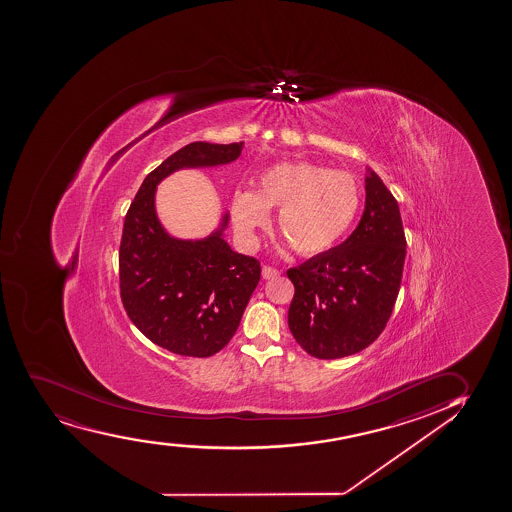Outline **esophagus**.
Returning a JSON list of instances; mask_svg holds the SVG:
<instances>
[{
  "label": "esophagus",
  "instance_id": "1",
  "mask_svg": "<svg viewBox=\"0 0 512 512\" xmlns=\"http://www.w3.org/2000/svg\"><path fill=\"white\" fill-rule=\"evenodd\" d=\"M261 275L265 280H270V278H275L280 275V271L275 270V268H271V266H263V270H261Z\"/></svg>",
  "mask_w": 512,
  "mask_h": 512
}]
</instances>
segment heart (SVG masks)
<instances>
[{"instance_id": "heart-1", "label": "heart", "mask_w": 512, "mask_h": 512, "mask_svg": "<svg viewBox=\"0 0 512 512\" xmlns=\"http://www.w3.org/2000/svg\"><path fill=\"white\" fill-rule=\"evenodd\" d=\"M360 208V189L347 171H331L311 162H283L259 177L258 191L235 189L230 215L246 246L258 244V230L278 212V229L295 253H324L352 227Z\"/></svg>"}]
</instances>
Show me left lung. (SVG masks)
<instances>
[{
  "label": "left lung",
  "mask_w": 512,
  "mask_h": 512,
  "mask_svg": "<svg viewBox=\"0 0 512 512\" xmlns=\"http://www.w3.org/2000/svg\"><path fill=\"white\" fill-rule=\"evenodd\" d=\"M405 256L398 201L369 169L357 229L340 246L287 271L295 287L288 307V328L295 341L324 360L369 347L391 318Z\"/></svg>",
  "instance_id": "left-lung-1"
}]
</instances>
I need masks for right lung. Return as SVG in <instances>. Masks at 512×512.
<instances>
[{
    "mask_svg": "<svg viewBox=\"0 0 512 512\" xmlns=\"http://www.w3.org/2000/svg\"><path fill=\"white\" fill-rule=\"evenodd\" d=\"M244 141H194L172 153L141 184L124 217L119 290L124 311L148 340L184 357H212L239 328L261 277L258 259L235 253L220 229L200 241L165 232L155 212L157 184L179 169L234 162Z\"/></svg>",
    "mask_w": 512,
    "mask_h": 512,
    "instance_id": "add662e5",
    "label": "right lung"
}]
</instances>
